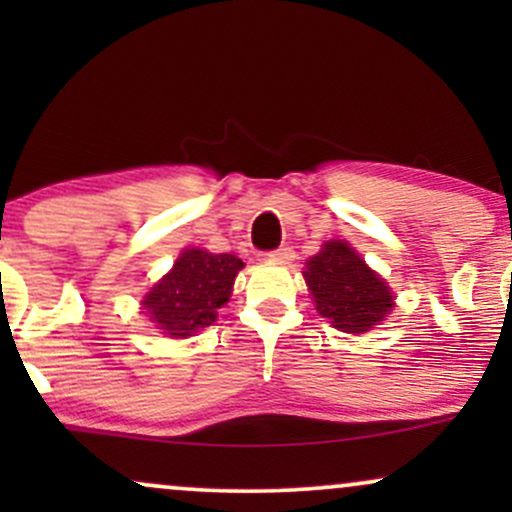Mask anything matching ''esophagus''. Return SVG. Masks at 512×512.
Segmentation results:
<instances>
[{
  "label": "esophagus",
  "mask_w": 512,
  "mask_h": 512,
  "mask_svg": "<svg viewBox=\"0 0 512 512\" xmlns=\"http://www.w3.org/2000/svg\"><path fill=\"white\" fill-rule=\"evenodd\" d=\"M293 250L291 248H276L272 252H267V260L276 262V264H289L293 260Z\"/></svg>",
  "instance_id": "1"
}]
</instances>
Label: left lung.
<instances>
[{
	"label": "left lung",
	"instance_id": "left-lung-1",
	"mask_svg": "<svg viewBox=\"0 0 512 512\" xmlns=\"http://www.w3.org/2000/svg\"><path fill=\"white\" fill-rule=\"evenodd\" d=\"M303 276L317 313L342 332H368L392 308V293L385 281L342 240L325 243L308 262Z\"/></svg>",
	"mask_w": 512,
	"mask_h": 512
}]
</instances>
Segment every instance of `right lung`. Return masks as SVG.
Returning <instances> with one entry per match:
<instances>
[{"instance_id":"obj_1","label":"right lung","mask_w":512,"mask_h":512,"mask_svg":"<svg viewBox=\"0 0 512 512\" xmlns=\"http://www.w3.org/2000/svg\"><path fill=\"white\" fill-rule=\"evenodd\" d=\"M240 269L243 260L236 255L185 250L170 274L163 276L144 298L146 315H151L158 330L173 337H190L192 332L214 325Z\"/></svg>"}]
</instances>
